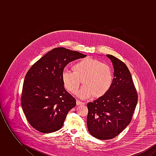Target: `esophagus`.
<instances>
[{
    "label": "esophagus",
    "mask_w": 156,
    "mask_h": 156,
    "mask_svg": "<svg viewBox=\"0 0 156 156\" xmlns=\"http://www.w3.org/2000/svg\"><path fill=\"white\" fill-rule=\"evenodd\" d=\"M76 105H84V103L83 102H82L81 101H78V100H76Z\"/></svg>",
    "instance_id": "1"
}]
</instances>
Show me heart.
Masks as SVG:
<instances>
[{"label": "heart", "mask_w": 156, "mask_h": 156, "mask_svg": "<svg viewBox=\"0 0 156 156\" xmlns=\"http://www.w3.org/2000/svg\"><path fill=\"white\" fill-rule=\"evenodd\" d=\"M73 72L64 69L62 73V81L65 88L74 94L82 80L83 85L76 95L87 99L93 95L101 97L111 87L113 75L111 69L98 59L86 58L80 60L73 67Z\"/></svg>", "instance_id": "b5f03b06"}]
</instances>
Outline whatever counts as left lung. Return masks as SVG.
<instances>
[{"label": "left lung", "mask_w": 156, "mask_h": 156, "mask_svg": "<svg viewBox=\"0 0 156 156\" xmlns=\"http://www.w3.org/2000/svg\"><path fill=\"white\" fill-rule=\"evenodd\" d=\"M106 56L112 63L114 78L105 95L87 104V121L89 133L104 140L115 137L130 123L138 99L126 64L112 55Z\"/></svg>", "instance_id": "left-lung-1"}]
</instances>
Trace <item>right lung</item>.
Segmentation results:
<instances>
[{"instance_id": "right-lung-1", "label": "right lung", "mask_w": 156, "mask_h": 156, "mask_svg": "<svg viewBox=\"0 0 156 156\" xmlns=\"http://www.w3.org/2000/svg\"><path fill=\"white\" fill-rule=\"evenodd\" d=\"M87 55L64 47L52 49L33 64L26 75L22 107L29 123L43 133L63 126L76 100L64 87L62 73L67 64Z\"/></svg>"}]
</instances>
